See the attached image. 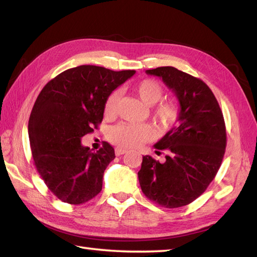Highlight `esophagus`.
I'll use <instances>...</instances> for the list:
<instances>
[{
  "instance_id": "esophagus-1",
  "label": "esophagus",
  "mask_w": 257,
  "mask_h": 257,
  "mask_svg": "<svg viewBox=\"0 0 257 257\" xmlns=\"http://www.w3.org/2000/svg\"><path fill=\"white\" fill-rule=\"evenodd\" d=\"M125 153H127V150L123 149V148H120V147H117V148H115V155H117V156L123 155V154H125Z\"/></svg>"
}]
</instances>
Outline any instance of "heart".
I'll return each instance as SVG.
<instances>
[{
    "instance_id": "obj_1",
    "label": "heart",
    "mask_w": 257,
    "mask_h": 257,
    "mask_svg": "<svg viewBox=\"0 0 257 257\" xmlns=\"http://www.w3.org/2000/svg\"><path fill=\"white\" fill-rule=\"evenodd\" d=\"M134 91L144 103L154 105L162 99L164 88L157 80L144 79L134 84ZM120 93L112 91L105 100V117H113L117 111ZM180 117V104L177 100L169 99L158 103L153 109V119L160 129L172 128ZM152 136V130L147 124H136L121 122L109 129L108 139L122 148H136L143 143L147 142Z\"/></svg>"
}]
</instances>
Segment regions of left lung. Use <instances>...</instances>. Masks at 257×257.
<instances>
[{"mask_svg":"<svg viewBox=\"0 0 257 257\" xmlns=\"http://www.w3.org/2000/svg\"><path fill=\"white\" fill-rule=\"evenodd\" d=\"M162 78L177 95L180 117L155 145L165 150L159 163L144 156L138 178L143 193L166 208H178L198 198L213 182L226 148V127L219 104L203 80L174 67L147 70ZM160 152H157L159 154Z\"/></svg>","mask_w":257,"mask_h":257,"instance_id":"8db88e82","label":"left lung"}]
</instances>
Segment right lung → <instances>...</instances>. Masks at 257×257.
I'll return each mask as SVG.
<instances>
[{"label": "right lung", "instance_id": "right-lung-1", "mask_svg": "<svg viewBox=\"0 0 257 257\" xmlns=\"http://www.w3.org/2000/svg\"><path fill=\"white\" fill-rule=\"evenodd\" d=\"M135 72L80 65L50 80L38 95L29 119L33 162L47 187L62 202L84 204L101 192L114 149L103 143L92 153L81 138L98 128L109 94Z\"/></svg>", "mask_w": 257, "mask_h": 257}]
</instances>
